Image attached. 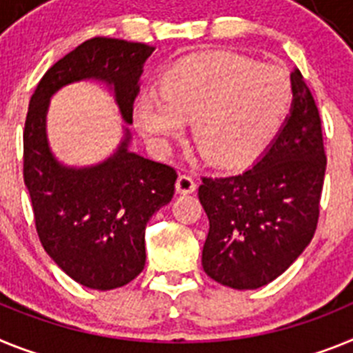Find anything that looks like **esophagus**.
<instances>
[{
  "instance_id": "obj_1",
  "label": "esophagus",
  "mask_w": 353,
  "mask_h": 353,
  "mask_svg": "<svg viewBox=\"0 0 353 353\" xmlns=\"http://www.w3.org/2000/svg\"><path fill=\"white\" fill-rule=\"evenodd\" d=\"M195 188H197V185H195V181L192 179V176H186V174H183V176L177 177V181H176L177 194H181V195L194 194Z\"/></svg>"
}]
</instances>
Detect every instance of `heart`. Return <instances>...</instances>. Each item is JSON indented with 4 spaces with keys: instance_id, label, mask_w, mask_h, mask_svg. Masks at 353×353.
Listing matches in <instances>:
<instances>
[{
    "instance_id": "heart-1",
    "label": "heart",
    "mask_w": 353,
    "mask_h": 353,
    "mask_svg": "<svg viewBox=\"0 0 353 353\" xmlns=\"http://www.w3.org/2000/svg\"><path fill=\"white\" fill-rule=\"evenodd\" d=\"M290 101V79L281 67L211 51L168 67L159 96L143 92L134 101L133 122L158 151H168L192 122L194 143L210 163L238 167L265 145Z\"/></svg>"
}]
</instances>
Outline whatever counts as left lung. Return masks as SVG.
<instances>
[{"instance_id": "8db88e82", "label": "left lung", "mask_w": 353, "mask_h": 353, "mask_svg": "<svg viewBox=\"0 0 353 353\" xmlns=\"http://www.w3.org/2000/svg\"><path fill=\"white\" fill-rule=\"evenodd\" d=\"M290 79V115L256 163L234 176L202 177L199 186L210 220L202 268L234 290L272 283L316 231L327 165L320 113L296 67Z\"/></svg>"}]
</instances>
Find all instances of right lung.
<instances>
[{"label":"right lung","instance_id":"1","mask_svg":"<svg viewBox=\"0 0 353 353\" xmlns=\"http://www.w3.org/2000/svg\"><path fill=\"white\" fill-rule=\"evenodd\" d=\"M154 48L96 37L58 60L42 76L24 124V185L32 197L39 238L46 252L81 286L108 291L131 283L145 266V225L174 197L172 167L130 151L123 126L118 149L87 168L62 164L50 151L47 112L58 90L97 81L114 94L126 124L140 76Z\"/></svg>","mask_w":353,"mask_h":353}]
</instances>
